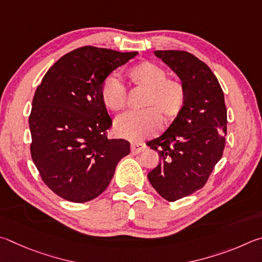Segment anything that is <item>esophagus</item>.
<instances>
[{
  "mask_svg": "<svg viewBox=\"0 0 262 262\" xmlns=\"http://www.w3.org/2000/svg\"><path fill=\"white\" fill-rule=\"evenodd\" d=\"M144 149H146L145 144H140V143L131 144V153L132 154H138L140 152H143Z\"/></svg>",
  "mask_w": 262,
  "mask_h": 262,
  "instance_id": "esophagus-1",
  "label": "esophagus"
}]
</instances>
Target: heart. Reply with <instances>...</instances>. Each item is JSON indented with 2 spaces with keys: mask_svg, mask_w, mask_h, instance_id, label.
<instances>
[{
  "mask_svg": "<svg viewBox=\"0 0 262 262\" xmlns=\"http://www.w3.org/2000/svg\"><path fill=\"white\" fill-rule=\"evenodd\" d=\"M128 78L135 87L145 89L140 112H128L115 121V132L121 138L141 141L154 136L161 128L162 116L167 119L177 117L184 108L185 86L176 78H169L166 69L159 64L144 61L128 71ZM101 99L112 112H119L126 104L127 91L116 73H110L101 85Z\"/></svg>",
  "mask_w": 262,
  "mask_h": 262,
  "instance_id": "1",
  "label": "heart"
}]
</instances>
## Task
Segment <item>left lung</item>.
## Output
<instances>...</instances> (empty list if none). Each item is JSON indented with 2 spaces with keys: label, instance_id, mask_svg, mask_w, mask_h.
<instances>
[{
  "label": "left lung",
  "instance_id": "left-lung-1",
  "mask_svg": "<svg viewBox=\"0 0 262 262\" xmlns=\"http://www.w3.org/2000/svg\"><path fill=\"white\" fill-rule=\"evenodd\" d=\"M155 56L185 86L184 108L168 130L147 143L160 163L148 181L168 201L203 189L220 159L227 135V108L221 85L207 64L184 50H157Z\"/></svg>",
  "mask_w": 262,
  "mask_h": 262
}]
</instances>
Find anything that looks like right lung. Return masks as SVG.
<instances>
[{"label":"right lung","mask_w":262,"mask_h":262,"mask_svg":"<svg viewBox=\"0 0 262 262\" xmlns=\"http://www.w3.org/2000/svg\"><path fill=\"white\" fill-rule=\"evenodd\" d=\"M137 54L77 48L59 58L36 89L29 118L31 157L45 184L61 198L93 200L130 153L128 141L107 138L113 122L101 85Z\"/></svg>","instance_id":"add662e5"}]
</instances>
